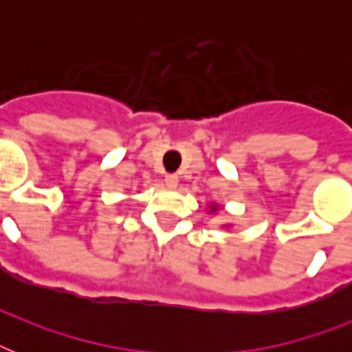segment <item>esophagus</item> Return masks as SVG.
<instances>
[{"label":"esophagus","mask_w":352,"mask_h":352,"mask_svg":"<svg viewBox=\"0 0 352 352\" xmlns=\"http://www.w3.org/2000/svg\"><path fill=\"white\" fill-rule=\"evenodd\" d=\"M164 182H166V186L173 190V188H177V184H179V177H177L175 173H170V175H166Z\"/></svg>","instance_id":"obj_1"}]
</instances>
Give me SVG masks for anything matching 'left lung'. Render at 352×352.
<instances>
[{
    "instance_id": "left-lung-1",
    "label": "left lung",
    "mask_w": 352,
    "mask_h": 352,
    "mask_svg": "<svg viewBox=\"0 0 352 352\" xmlns=\"http://www.w3.org/2000/svg\"><path fill=\"white\" fill-rule=\"evenodd\" d=\"M214 210H215V206H212V212H214Z\"/></svg>"
}]
</instances>
